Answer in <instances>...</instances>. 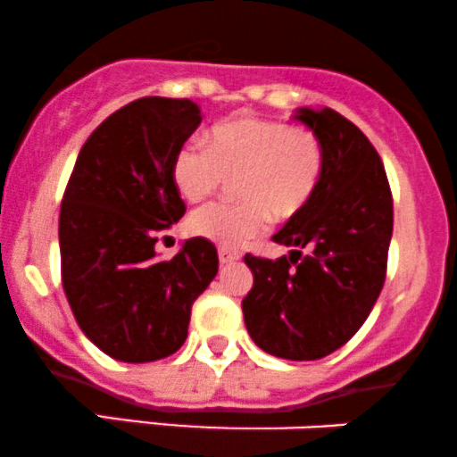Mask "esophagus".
I'll return each instance as SVG.
<instances>
[{
  "mask_svg": "<svg viewBox=\"0 0 457 457\" xmlns=\"http://www.w3.org/2000/svg\"><path fill=\"white\" fill-rule=\"evenodd\" d=\"M240 255L236 253V251H228V249H221L219 251V262L221 264H234V262H238Z\"/></svg>",
  "mask_w": 457,
  "mask_h": 457,
  "instance_id": "esophagus-1",
  "label": "esophagus"
}]
</instances>
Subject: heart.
<instances>
[{"instance_id": "heart-1", "label": "heart", "mask_w": 457, "mask_h": 457, "mask_svg": "<svg viewBox=\"0 0 457 457\" xmlns=\"http://www.w3.org/2000/svg\"><path fill=\"white\" fill-rule=\"evenodd\" d=\"M324 171V148L312 130L277 120L234 118L208 133V148L185 144L171 178L187 202H202L236 180L238 204H211L188 219V232L221 246L260 236L269 219L287 221L307 208Z\"/></svg>"}]
</instances>
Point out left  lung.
<instances>
[{"label":"left lung","mask_w":457,"mask_h":457,"mask_svg":"<svg viewBox=\"0 0 457 457\" xmlns=\"http://www.w3.org/2000/svg\"><path fill=\"white\" fill-rule=\"evenodd\" d=\"M292 118L322 141V180L305 211L272 236L290 255H245L253 287L243 313L264 353L316 361L353 337L380 295L393 199L378 152L350 120L328 107H301Z\"/></svg>","instance_id":"left-lung-1"}]
</instances>
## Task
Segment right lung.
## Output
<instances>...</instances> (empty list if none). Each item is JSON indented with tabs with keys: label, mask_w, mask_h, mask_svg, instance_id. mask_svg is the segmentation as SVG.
Returning a JSON list of instances; mask_svg holds the SVG:
<instances>
[{
	"label": "right lung",
	"mask_w": 457,
	"mask_h": 457,
	"mask_svg": "<svg viewBox=\"0 0 457 457\" xmlns=\"http://www.w3.org/2000/svg\"><path fill=\"white\" fill-rule=\"evenodd\" d=\"M202 122L188 98L124 104L79 152L60 211L62 283L86 337L115 361L150 363L187 339L191 307L219 270L217 249L188 238L171 260L159 236L185 214L176 152Z\"/></svg>",
	"instance_id": "obj_1"
}]
</instances>
